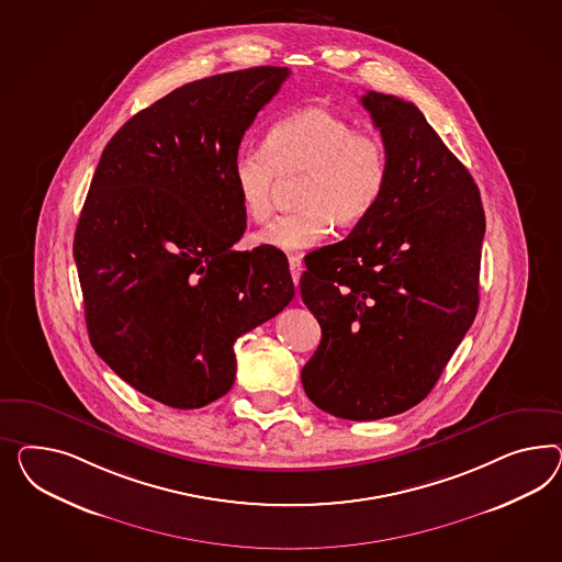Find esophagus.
Instances as JSON below:
<instances>
[{"label":"esophagus","instance_id":"34e87169","mask_svg":"<svg viewBox=\"0 0 562 562\" xmlns=\"http://www.w3.org/2000/svg\"><path fill=\"white\" fill-rule=\"evenodd\" d=\"M289 266L292 282H294V286H299V280H301V273H303V261L299 256H292V258H289Z\"/></svg>","mask_w":562,"mask_h":562}]
</instances>
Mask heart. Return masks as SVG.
Segmentation results:
<instances>
[{"instance_id":"heart-1","label":"heart","mask_w":562,"mask_h":562,"mask_svg":"<svg viewBox=\"0 0 562 562\" xmlns=\"http://www.w3.org/2000/svg\"><path fill=\"white\" fill-rule=\"evenodd\" d=\"M303 211L278 216L254 235L261 247L296 254L319 245L334 228L356 227L376 209L389 180L384 138L329 108L306 106L273 122L266 149L243 147L231 166V182L249 221L273 213L280 178H299Z\"/></svg>"}]
</instances>
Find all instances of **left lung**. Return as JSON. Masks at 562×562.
I'll return each instance as SVG.
<instances>
[{
	"label": "left lung",
	"mask_w": 562,
	"mask_h": 562,
	"mask_svg": "<svg viewBox=\"0 0 562 562\" xmlns=\"http://www.w3.org/2000/svg\"><path fill=\"white\" fill-rule=\"evenodd\" d=\"M389 153L370 216L306 261L301 296L321 325L304 393L341 419L372 422L422 403L479 308L485 213L479 188L419 108L360 98Z\"/></svg>",
	"instance_id": "left-lung-1"
}]
</instances>
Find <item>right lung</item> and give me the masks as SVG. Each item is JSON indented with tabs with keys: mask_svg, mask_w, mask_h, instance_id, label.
Here are the masks:
<instances>
[{
	"mask_svg": "<svg viewBox=\"0 0 562 562\" xmlns=\"http://www.w3.org/2000/svg\"><path fill=\"white\" fill-rule=\"evenodd\" d=\"M290 76L204 77L140 110L110 138L74 239L95 353L138 393L198 409L233 386L237 337L294 296L289 259L235 251L247 218L231 166Z\"/></svg>",
	"mask_w": 562,
	"mask_h": 562,
	"instance_id": "obj_1",
	"label": "right lung"
}]
</instances>
